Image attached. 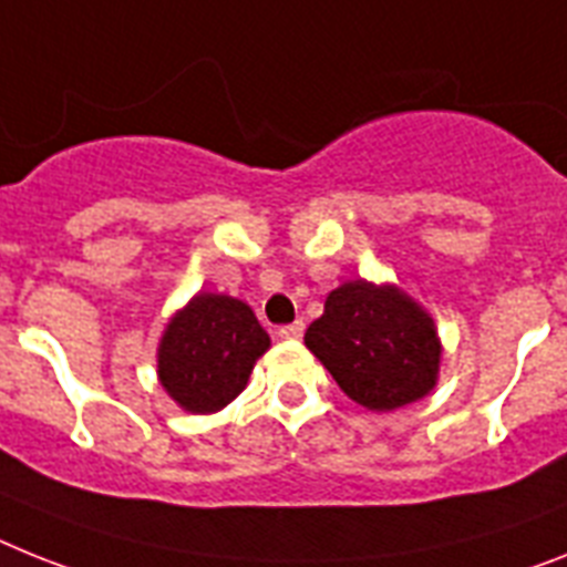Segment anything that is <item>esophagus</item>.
Returning a JSON list of instances; mask_svg holds the SVG:
<instances>
[{"label":"esophagus","instance_id":"obj_1","mask_svg":"<svg viewBox=\"0 0 567 567\" xmlns=\"http://www.w3.org/2000/svg\"><path fill=\"white\" fill-rule=\"evenodd\" d=\"M302 331H306V322L297 320V322H291V326L279 328V337H282V340H299V337H302Z\"/></svg>","mask_w":567,"mask_h":567}]
</instances>
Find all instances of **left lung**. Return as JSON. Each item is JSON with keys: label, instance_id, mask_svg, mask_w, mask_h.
Masks as SVG:
<instances>
[{"label": "left lung", "instance_id": "obj_1", "mask_svg": "<svg viewBox=\"0 0 567 567\" xmlns=\"http://www.w3.org/2000/svg\"><path fill=\"white\" fill-rule=\"evenodd\" d=\"M306 346L337 386L372 412L406 406L435 389V322L394 285H340L328 293L320 320L308 326Z\"/></svg>", "mask_w": 567, "mask_h": 567}]
</instances>
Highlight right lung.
Returning a JSON list of instances; mask_svg holds the SVG:
<instances>
[{"mask_svg":"<svg viewBox=\"0 0 567 567\" xmlns=\"http://www.w3.org/2000/svg\"><path fill=\"white\" fill-rule=\"evenodd\" d=\"M268 346V331L241 299L198 293L161 337V386L181 409L210 415L239 398Z\"/></svg>","mask_w":567,"mask_h":567,"instance_id":"obj_1","label":"right lung"}]
</instances>
